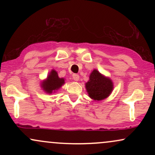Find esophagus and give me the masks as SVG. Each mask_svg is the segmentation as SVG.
I'll use <instances>...</instances> for the list:
<instances>
[{"label":"esophagus","mask_w":155,"mask_h":155,"mask_svg":"<svg viewBox=\"0 0 155 155\" xmlns=\"http://www.w3.org/2000/svg\"><path fill=\"white\" fill-rule=\"evenodd\" d=\"M73 79H74V81H79V74H73Z\"/></svg>","instance_id":"esophagus-1"}]
</instances>
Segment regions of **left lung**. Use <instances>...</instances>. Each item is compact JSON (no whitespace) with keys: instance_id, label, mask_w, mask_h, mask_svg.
I'll use <instances>...</instances> for the list:
<instances>
[{"instance_id":"obj_1","label":"left lung","mask_w":155,"mask_h":155,"mask_svg":"<svg viewBox=\"0 0 155 155\" xmlns=\"http://www.w3.org/2000/svg\"><path fill=\"white\" fill-rule=\"evenodd\" d=\"M85 88L90 98L94 101H102L111 94L114 83L109 77L94 69L90 74L89 81L85 83Z\"/></svg>"}]
</instances>
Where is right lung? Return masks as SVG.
<instances>
[{
	"label": "right lung",
	"mask_w": 155,
	"mask_h": 155,
	"mask_svg": "<svg viewBox=\"0 0 155 155\" xmlns=\"http://www.w3.org/2000/svg\"><path fill=\"white\" fill-rule=\"evenodd\" d=\"M65 83V79L60 78L58 72L52 69L49 73L47 77L41 82V87L46 93L52 94L61 88Z\"/></svg>",
	"instance_id": "1"
}]
</instances>
